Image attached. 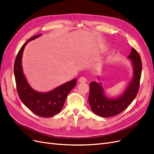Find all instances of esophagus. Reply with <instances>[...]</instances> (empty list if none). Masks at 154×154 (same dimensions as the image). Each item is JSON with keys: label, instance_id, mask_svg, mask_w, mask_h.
Segmentation results:
<instances>
[{"label": "esophagus", "instance_id": "34e87169", "mask_svg": "<svg viewBox=\"0 0 154 154\" xmlns=\"http://www.w3.org/2000/svg\"><path fill=\"white\" fill-rule=\"evenodd\" d=\"M79 81L80 82H87V79L86 77H81L79 79Z\"/></svg>", "mask_w": 154, "mask_h": 154}]
</instances>
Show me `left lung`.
<instances>
[{"label":"left lung","instance_id":"obj_1","mask_svg":"<svg viewBox=\"0 0 154 154\" xmlns=\"http://www.w3.org/2000/svg\"><path fill=\"white\" fill-rule=\"evenodd\" d=\"M128 58L133 66V78L127 90L116 99H109L104 95L102 87L97 82L90 84L89 103L92 111L96 115L107 118L121 113L134 100L139 91L142 70L141 57L135 48H132Z\"/></svg>","mask_w":154,"mask_h":154}]
</instances>
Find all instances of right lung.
<instances>
[{
    "label": "right lung",
    "mask_w": 154,
    "mask_h": 154,
    "mask_svg": "<svg viewBox=\"0 0 154 154\" xmlns=\"http://www.w3.org/2000/svg\"><path fill=\"white\" fill-rule=\"evenodd\" d=\"M41 34L28 39L18 51L14 64V74L17 90L22 102L35 115L45 117H51L61 111L66 97L77 83V79L69 81L47 93H39L34 90L27 83L22 68V57L25 46L28 42L35 39Z\"/></svg>",
    "instance_id": "1"
}]
</instances>
